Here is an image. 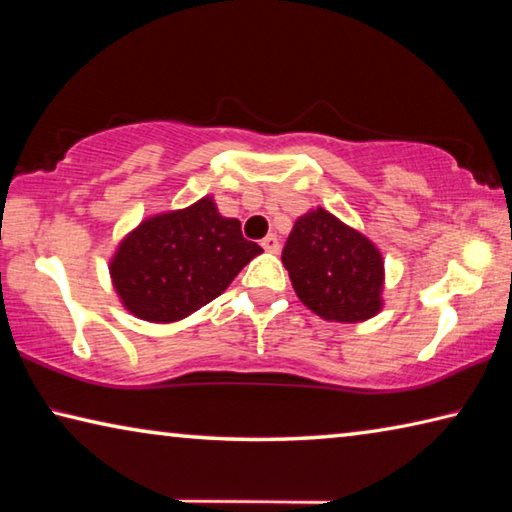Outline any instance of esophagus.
Masks as SVG:
<instances>
[{"label":"esophagus","instance_id":"1","mask_svg":"<svg viewBox=\"0 0 512 512\" xmlns=\"http://www.w3.org/2000/svg\"><path fill=\"white\" fill-rule=\"evenodd\" d=\"M262 248L268 250V253H277V250H280V241H277L275 235H266L262 239Z\"/></svg>","mask_w":512,"mask_h":512}]
</instances>
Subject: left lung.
Wrapping results in <instances>:
<instances>
[{
    "instance_id": "1",
    "label": "left lung",
    "mask_w": 512,
    "mask_h": 512,
    "mask_svg": "<svg viewBox=\"0 0 512 512\" xmlns=\"http://www.w3.org/2000/svg\"><path fill=\"white\" fill-rule=\"evenodd\" d=\"M302 305L329 323H363L384 307V257L325 207L298 216L282 250Z\"/></svg>"
}]
</instances>
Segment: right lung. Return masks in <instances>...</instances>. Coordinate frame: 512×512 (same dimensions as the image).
<instances>
[{
    "label": "right lung",
    "instance_id": "right-lung-1",
    "mask_svg": "<svg viewBox=\"0 0 512 512\" xmlns=\"http://www.w3.org/2000/svg\"><path fill=\"white\" fill-rule=\"evenodd\" d=\"M259 253L239 219L221 216L214 196H203L183 210L146 216L119 241L108 268L121 305L167 325L219 298Z\"/></svg>",
    "mask_w": 512,
    "mask_h": 512
}]
</instances>
